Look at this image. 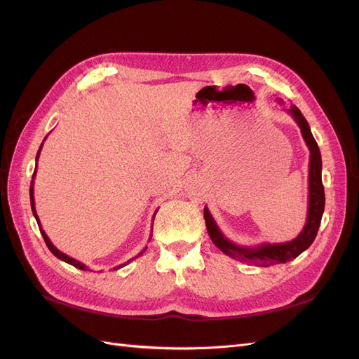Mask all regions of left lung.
I'll list each match as a JSON object with an SVG mask.
<instances>
[{"label":"left lung","mask_w":359,"mask_h":359,"mask_svg":"<svg viewBox=\"0 0 359 359\" xmlns=\"http://www.w3.org/2000/svg\"><path fill=\"white\" fill-rule=\"evenodd\" d=\"M281 103V100H278ZM292 118L295 119L298 127L301 128V135L306 140V145L310 149V165H309V212H307V222L306 226L302 227L301 233L295 238V240L280 244H269L264 243L256 247H245L238 245L232 241L227 240L220 231V227L217 226L215 220L210 210L203 208V219L206 229H208L211 241L219 247L224 255H227L232 259L240 260V262H248L256 266H269L276 264H286L289 260L298 257L302 252L311 245L314 238L318 235L320 220L325 210V190L322 184V158L320 151L318 147V142L314 140L310 126L307 119L304 118L301 111L293 104L289 109H286Z\"/></svg>","instance_id":"left-lung-1"}]
</instances>
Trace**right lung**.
Instances as JSON below:
<instances>
[{"instance_id": "right-lung-1", "label": "right lung", "mask_w": 359, "mask_h": 359, "mask_svg": "<svg viewBox=\"0 0 359 359\" xmlns=\"http://www.w3.org/2000/svg\"><path fill=\"white\" fill-rule=\"evenodd\" d=\"M46 139V137H45ZM41 147H43V144L40 145V148H39V153H37V157H36V161L39 160V156H40V151H41ZM36 169H37V165H36ZM34 177H36V170H34V175H32V181H31V187H29V201H31V210H32V214H34V217H36V220H37V224H39V229H40V233H41V236H43V240H45V243H46V245H48V248L50 250V253L53 255V256H57L58 259H61V260H64V262H67V264H70V265H73V266H76V268H79V269H82V271H90L88 268H86L82 262H79V260H76V259H73V257H70V256H67V255H64L62 252H60V250L53 245L52 243H50V240L48 238V235H46V232L43 231V227H41V224H40V220H39V215H37V212H36V205H34ZM154 217H156V214H154ZM153 222H154V219H153ZM151 240V238H149ZM147 250V247L142 250V253L145 252ZM142 253H139L137 256H140ZM136 256V257H137ZM135 257V259H136ZM130 262V260H128ZM127 262V264H128ZM126 265V264H124ZM123 265H118V266H115L114 269H119L121 268Z\"/></svg>"}]
</instances>
